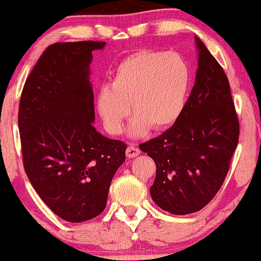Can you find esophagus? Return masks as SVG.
<instances>
[{
	"mask_svg": "<svg viewBox=\"0 0 261 261\" xmlns=\"http://www.w3.org/2000/svg\"><path fill=\"white\" fill-rule=\"evenodd\" d=\"M140 154V149H139L135 145H129L126 149V155L128 158H135V156Z\"/></svg>",
	"mask_w": 261,
	"mask_h": 261,
	"instance_id": "obj_1",
	"label": "esophagus"
}]
</instances>
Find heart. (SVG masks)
I'll return each instance as SVG.
<instances>
[{
	"instance_id": "b5f03b06",
	"label": "heart",
	"mask_w": 261,
	"mask_h": 261,
	"mask_svg": "<svg viewBox=\"0 0 261 261\" xmlns=\"http://www.w3.org/2000/svg\"><path fill=\"white\" fill-rule=\"evenodd\" d=\"M189 84L190 72L180 56L140 49L119 63L112 84L98 90L96 108L112 134L122 132L132 112L128 132L130 137L140 138L151 127L163 130L176 122L183 112Z\"/></svg>"
}]
</instances>
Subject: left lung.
Listing matches in <instances>:
<instances>
[{"label":"left lung","mask_w":261,"mask_h":261,"mask_svg":"<svg viewBox=\"0 0 261 261\" xmlns=\"http://www.w3.org/2000/svg\"><path fill=\"white\" fill-rule=\"evenodd\" d=\"M195 42L198 67L183 112L172 127L140 145L156 166L152 199L173 215L196 213L212 201L239 141L228 78L197 37Z\"/></svg>","instance_id":"obj_1"}]
</instances>
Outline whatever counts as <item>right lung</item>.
<instances>
[{"mask_svg": "<svg viewBox=\"0 0 261 261\" xmlns=\"http://www.w3.org/2000/svg\"><path fill=\"white\" fill-rule=\"evenodd\" d=\"M103 41L57 42L24 83L19 107L23 166L40 198L67 222H84L106 208L127 145L94 127L92 52Z\"/></svg>", "mask_w": 261, "mask_h": 261, "instance_id": "right-lung-1", "label": "right lung"}]
</instances>
